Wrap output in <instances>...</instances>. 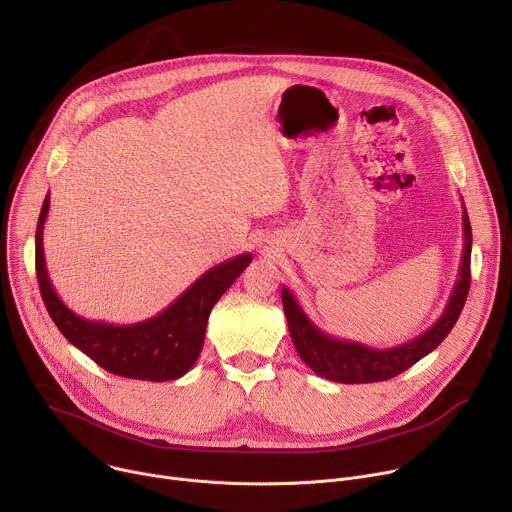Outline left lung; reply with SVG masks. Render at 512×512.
Masks as SVG:
<instances>
[{"label":"left lung","mask_w":512,"mask_h":512,"mask_svg":"<svg viewBox=\"0 0 512 512\" xmlns=\"http://www.w3.org/2000/svg\"><path fill=\"white\" fill-rule=\"evenodd\" d=\"M463 251L457 282L451 290V296L445 304L443 314L435 320V324L418 337L390 347V349H374L355 341L335 339L333 335L320 331L304 308L298 304L296 296L284 286L282 302L288 320V329L294 341V347L302 361L314 371L316 376L341 382V384H371L384 382L404 369L414 365L418 359L429 355L433 349L441 345V341L451 333L453 324L457 322L463 304H466L470 292V257H472V226L470 218L463 206Z\"/></svg>","instance_id":"1"}]
</instances>
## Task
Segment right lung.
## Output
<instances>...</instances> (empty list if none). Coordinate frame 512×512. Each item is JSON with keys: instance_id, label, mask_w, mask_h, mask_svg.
<instances>
[{"instance_id": "obj_1", "label": "right lung", "mask_w": 512, "mask_h": 512, "mask_svg": "<svg viewBox=\"0 0 512 512\" xmlns=\"http://www.w3.org/2000/svg\"><path fill=\"white\" fill-rule=\"evenodd\" d=\"M49 206L51 196H46L36 228V277L44 306L63 337L114 376L167 382L188 374L200 357L212 306L235 284L253 255L243 253L210 267L165 310L147 320L132 324L87 320L65 306L49 280L42 247Z\"/></svg>"}]
</instances>
